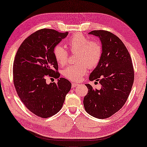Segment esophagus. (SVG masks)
Here are the masks:
<instances>
[{
  "instance_id": "34e87169",
  "label": "esophagus",
  "mask_w": 147,
  "mask_h": 147,
  "mask_svg": "<svg viewBox=\"0 0 147 147\" xmlns=\"http://www.w3.org/2000/svg\"><path fill=\"white\" fill-rule=\"evenodd\" d=\"M79 85V84H78V83H73L71 84V86H72V87H76V86H78Z\"/></svg>"
}]
</instances>
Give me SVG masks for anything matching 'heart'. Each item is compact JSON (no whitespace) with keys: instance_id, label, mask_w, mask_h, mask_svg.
Returning a JSON list of instances; mask_svg holds the SVG:
<instances>
[{"instance_id":"b5f03b06","label":"heart","mask_w":147,"mask_h":147,"mask_svg":"<svg viewBox=\"0 0 147 147\" xmlns=\"http://www.w3.org/2000/svg\"><path fill=\"white\" fill-rule=\"evenodd\" d=\"M69 49L78 52L76 62L78 64L69 65L64 69L62 74L69 80L78 81L82 79L87 71L88 66L94 68L100 63L102 56V47L98 41H90L81 34H74L67 42ZM54 56L58 64L63 66L68 62V51L61 45L54 48Z\"/></svg>"}]
</instances>
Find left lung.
<instances>
[{
    "mask_svg": "<svg viewBox=\"0 0 147 147\" xmlns=\"http://www.w3.org/2000/svg\"><path fill=\"white\" fill-rule=\"evenodd\" d=\"M88 34L100 38L102 56L91 72L90 81H99L100 89L86 84L88 89L83 100L86 111L98 119H106L119 111L126 103L134 80L131 57L119 38L106 30H93Z\"/></svg>",
    "mask_w": 147,
    "mask_h": 147,
    "instance_id": "1",
    "label": "left lung"
}]
</instances>
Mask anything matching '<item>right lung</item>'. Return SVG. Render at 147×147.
<instances>
[{
	"mask_svg": "<svg viewBox=\"0 0 147 147\" xmlns=\"http://www.w3.org/2000/svg\"><path fill=\"white\" fill-rule=\"evenodd\" d=\"M68 32L44 28L23 41L16 55L13 66V83L21 102L38 117L47 118L61 109L71 84L65 78L47 84V75L56 78L58 64L54 48Z\"/></svg>",
	"mask_w": 147,
	"mask_h": 147,
	"instance_id": "obj_1",
	"label": "right lung"
}]
</instances>
